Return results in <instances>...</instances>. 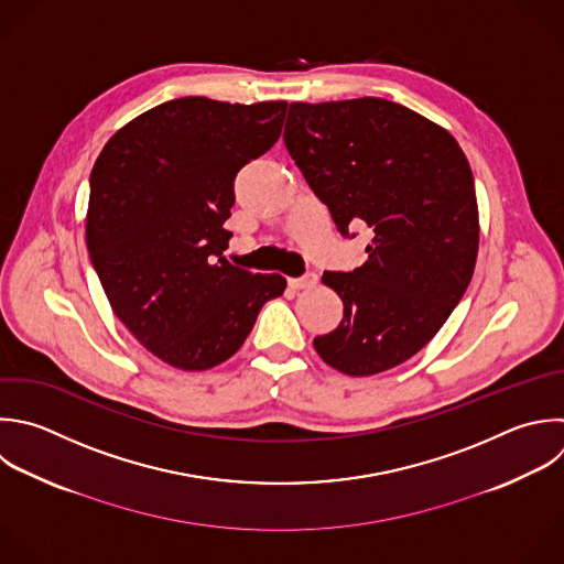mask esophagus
Returning <instances> with one entry per match:
<instances>
[{"mask_svg": "<svg viewBox=\"0 0 564 564\" xmlns=\"http://www.w3.org/2000/svg\"><path fill=\"white\" fill-rule=\"evenodd\" d=\"M317 284V275L315 273H306L302 278H289V286L295 289V291H302V289H311Z\"/></svg>", "mask_w": 564, "mask_h": 564, "instance_id": "esophagus-1", "label": "esophagus"}]
</instances>
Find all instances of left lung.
<instances>
[{"label": "left lung", "instance_id": "8db88e82", "mask_svg": "<svg viewBox=\"0 0 564 564\" xmlns=\"http://www.w3.org/2000/svg\"><path fill=\"white\" fill-rule=\"evenodd\" d=\"M284 145L344 236L372 231L359 269L322 275L344 317L313 339L317 355L350 377L408 361L474 273L478 205L463 150L445 128L375 97L291 104Z\"/></svg>", "mask_w": 564, "mask_h": 564}]
</instances>
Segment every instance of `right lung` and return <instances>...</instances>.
Returning a JSON list of instances; mask_svg holds the SVG:
<instances>
[{
	"label": "right lung",
	"instance_id": "obj_1",
	"mask_svg": "<svg viewBox=\"0 0 564 564\" xmlns=\"http://www.w3.org/2000/svg\"><path fill=\"white\" fill-rule=\"evenodd\" d=\"M286 101L185 97L123 126L90 176L86 240L115 315L161 361L209 370L245 344L280 273L234 267V178L275 145Z\"/></svg>",
	"mask_w": 564,
	"mask_h": 564
}]
</instances>
